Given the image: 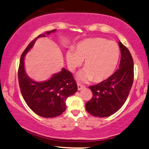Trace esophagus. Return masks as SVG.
I'll list each match as a JSON object with an SVG mask.
<instances>
[{
    "label": "esophagus",
    "mask_w": 149,
    "mask_h": 149,
    "mask_svg": "<svg viewBox=\"0 0 149 149\" xmlns=\"http://www.w3.org/2000/svg\"><path fill=\"white\" fill-rule=\"evenodd\" d=\"M77 85H78V90H81V89H82L84 88V87H85V86L81 85V84H80V83L77 84Z\"/></svg>",
    "instance_id": "obj_1"
}]
</instances>
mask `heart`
Segmentation results:
<instances>
[{
  "mask_svg": "<svg viewBox=\"0 0 149 149\" xmlns=\"http://www.w3.org/2000/svg\"><path fill=\"white\" fill-rule=\"evenodd\" d=\"M74 52L67 51V64L73 71L85 61V69L78 74L83 81L94 79L95 82H101L108 78L115 69L120 54L115 42L103 38L85 39L77 44Z\"/></svg>",
  "mask_w": 149,
  "mask_h": 149,
  "instance_id": "b5f03b06",
  "label": "heart"
}]
</instances>
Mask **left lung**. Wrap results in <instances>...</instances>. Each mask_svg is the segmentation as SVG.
Masks as SVG:
<instances>
[{"label":"left lung","mask_w":149,"mask_h":149,"mask_svg":"<svg viewBox=\"0 0 149 149\" xmlns=\"http://www.w3.org/2000/svg\"><path fill=\"white\" fill-rule=\"evenodd\" d=\"M121 60L119 69L106 80L89 86L92 99L86 103V110L91 115L107 117L122 107L128 98L134 79V64L130 51L121 42Z\"/></svg>","instance_id":"1"}]
</instances>
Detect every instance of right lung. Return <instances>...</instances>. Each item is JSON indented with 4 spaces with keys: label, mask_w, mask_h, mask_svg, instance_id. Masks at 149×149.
I'll return each instance as SVG.
<instances>
[{
    "label": "right lung",
    "mask_w": 149,
    "mask_h": 149,
    "mask_svg": "<svg viewBox=\"0 0 149 149\" xmlns=\"http://www.w3.org/2000/svg\"><path fill=\"white\" fill-rule=\"evenodd\" d=\"M55 30L39 35L28 44L21 55L18 78L21 92L28 107L37 115L44 118H53L62 114L66 110V100L78 90L72 73L62 69L55 73L50 79L44 82H36L29 78L25 71L24 58L26 53L33 47L39 37H46Z\"/></svg>",
    "instance_id": "obj_1"
}]
</instances>
